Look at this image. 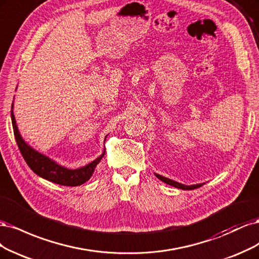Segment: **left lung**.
<instances>
[{
  "instance_id": "left-lung-1",
  "label": "left lung",
  "mask_w": 259,
  "mask_h": 259,
  "mask_svg": "<svg viewBox=\"0 0 259 259\" xmlns=\"http://www.w3.org/2000/svg\"><path fill=\"white\" fill-rule=\"evenodd\" d=\"M156 177L159 179L160 181H162L163 183H165V184H168L170 186H173V187H177V188H180V189H183V190H191V189H196V188H199L201 187L204 183H201V184H194V185H184L182 184V183H179V182H175L171 179H168V178H164L162 177V175L160 174H157L155 173Z\"/></svg>"
}]
</instances>
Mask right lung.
Instances as JSON below:
<instances>
[{"label": "right lung", "mask_w": 259, "mask_h": 259, "mask_svg": "<svg viewBox=\"0 0 259 259\" xmlns=\"http://www.w3.org/2000/svg\"><path fill=\"white\" fill-rule=\"evenodd\" d=\"M13 108L14 101L12 103L11 117L15 139L16 142H17L22 157L24 158V160H26V162L28 163L30 169L33 172L37 174L38 177L43 178L49 182H53L55 184H59L63 186H78L84 184V183H86L91 178V175H93L96 169V165L102 159V157L105 154V148L101 155L96 158L95 160L89 162L88 164L80 166V168L77 169L66 168V166L59 164L48 156L37 152L36 149L31 147L27 142L23 140L18 130L17 123H16Z\"/></svg>", "instance_id": "add662e5"}]
</instances>
